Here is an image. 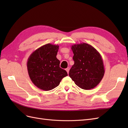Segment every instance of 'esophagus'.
<instances>
[{"mask_svg":"<svg viewBox=\"0 0 128 128\" xmlns=\"http://www.w3.org/2000/svg\"><path fill=\"white\" fill-rule=\"evenodd\" d=\"M66 71H67V73L68 74V73H69V67L67 68L66 69Z\"/></svg>","mask_w":128,"mask_h":128,"instance_id":"1","label":"esophagus"}]
</instances>
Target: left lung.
Wrapping results in <instances>:
<instances>
[{"label": "left lung", "instance_id": "8db88e82", "mask_svg": "<svg viewBox=\"0 0 128 128\" xmlns=\"http://www.w3.org/2000/svg\"><path fill=\"white\" fill-rule=\"evenodd\" d=\"M74 53V64L69 76L75 83L84 90L94 88L102 79L104 69L99 52L86 43L74 44L71 48Z\"/></svg>", "mask_w": 128, "mask_h": 128}]
</instances>
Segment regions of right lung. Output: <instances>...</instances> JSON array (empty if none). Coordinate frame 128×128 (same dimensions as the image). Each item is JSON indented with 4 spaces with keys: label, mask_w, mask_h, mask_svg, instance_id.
Instances as JSON below:
<instances>
[{
    "label": "right lung",
    "mask_w": 128,
    "mask_h": 128,
    "mask_svg": "<svg viewBox=\"0 0 128 128\" xmlns=\"http://www.w3.org/2000/svg\"><path fill=\"white\" fill-rule=\"evenodd\" d=\"M59 48L58 45L45 44L33 52L28 58L27 69L30 78L41 90H52L68 75L67 72L60 67V61L56 56Z\"/></svg>",
    "instance_id": "right-lung-1"
}]
</instances>
